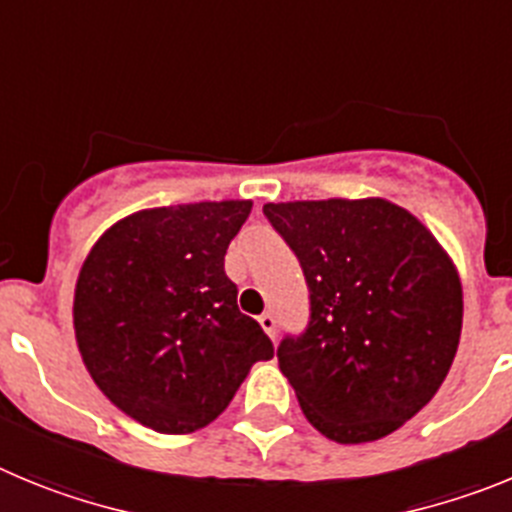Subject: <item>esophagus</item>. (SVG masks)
<instances>
[{
    "mask_svg": "<svg viewBox=\"0 0 512 512\" xmlns=\"http://www.w3.org/2000/svg\"><path fill=\"white\" fill-rule=\"evenodd\" d=\"M257 321H260L262 331H265V334L270 336V339H273V342H275V334H278V329H275V316H273V313H262V316Z\"/></svg>",
    "mask_w": 512,
    "mask_h": 512,
    "instance_id": "1",
    "label": "esophagus"
}]
</instances>
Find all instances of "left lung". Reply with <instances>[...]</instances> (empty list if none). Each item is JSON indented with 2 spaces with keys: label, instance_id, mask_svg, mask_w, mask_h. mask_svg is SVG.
<instances>
[{
  "label": "left lung",
  "instance_id": "obj_1",
  "mask_svg": "<svg viewBox=\"0 0 512 512\" xmlns=\"http://www.w3.org/2000/svg\"><path fill=\"white\" fill-rule=\"evenodd\" d=\"M308 285L280 372L339 444L393 434L441 388L462 334L459 275L416 216L385 199L265 204Z\"/></svg>",
  "mask_w": 512,
  "mask_h": 512
}]
</instances>
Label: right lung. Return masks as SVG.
I'll return each instance as SVG.
<instances>
[{"mask_svg":"<svg viewBox=\"0 0 512 512\" xmlns=\"http://www.w3.org/2000/svg\"><path fill=\"white\" fill-rule=\"evenodd\" d=\"M250 211L252 201L137 211L91 247L73 298L78 352L101 393L142 426H209L250 367L273 357L224 273Z\"/></svg>","mask_w":512,"mask_h":512,"instance_id":"1","label":"right lung"}]
</instances>
